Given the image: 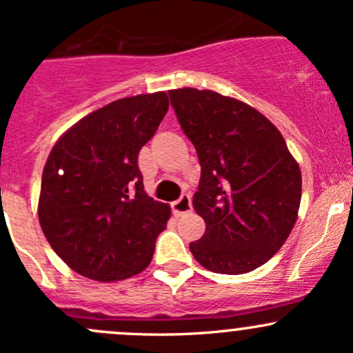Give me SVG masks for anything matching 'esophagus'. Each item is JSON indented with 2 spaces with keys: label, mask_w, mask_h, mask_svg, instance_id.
<instances>
[{
  "label": "esophagus",
  "mask_w": 353,
  "mask_h": 353,
  "mask_svg": "<svg viewBox=\"0 0 353 353\" xmlns=\"http://www.w3.org/2000/svg\"><path fill=\"white\" fill-rule=\"evenodd\" d=\"M170 208H172V212L176 216H183L185 212H189L192 209V204H191V196L189 194H183L179 197L177 201H174L172 204H170Z\"/></svg>",
  "instance_id": "1"
}]
</instances>
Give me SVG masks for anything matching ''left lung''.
I'll return each mask as SVG.
<instances>
[{"instance_id":"8db88e82","label":"left lung","mask_w":353,"mask_h":353,"mask_svg":"<svg viewBox=\"0 0 353 353\" xmlns=\"http://www.w3.org/2000/svg\"><path fill=\"white\" fill-rule=\"evenodd\" d=\"M169 97L201 164L192 206L206 233L189 245L192 256L214 273L256 270L296 223L298 162L280 130L245 102L197 88H177Z\"/></svg>"}]
</instances>
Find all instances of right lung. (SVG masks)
<instances>
[{
	"instance_id": "1",
	"label": "right lung",
	"mask_w": 353,
	"mask_h": 353,
	"mask_svg": "<svg viewBox=\"0 0 353 353\" xmlns=\"http://www.w3.org/2000/svg\"><path fill=\"white\" fill-rule=\"evenodd\" d=\"M165 92L92 112L58 139L41 176L38 219L53 251L85 278L144 271L170 208L144 191L137 157L168 114Z\"/></svg>"
}]
</instances>
